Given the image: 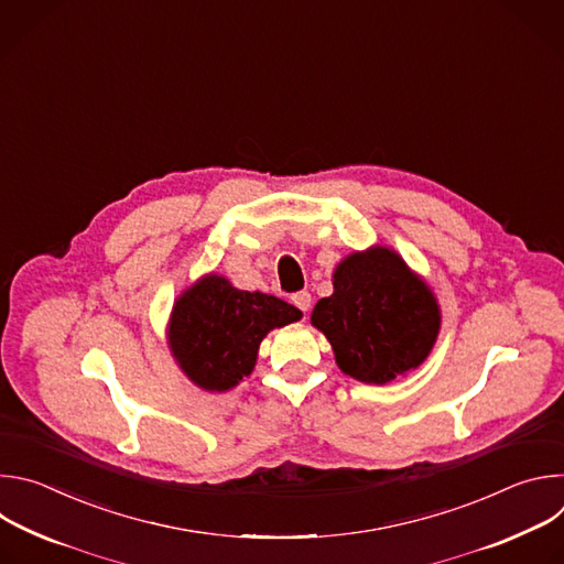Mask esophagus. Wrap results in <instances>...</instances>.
<instances>
[{
	"instance_id": "esophagus-1",
	"label": "esophagus",
	"mask_w": 564,
	"mask_h": 564,
	"mask_svg": "<svg viewBox=\"0 0 564 564\" xmlns=\"http://www.w3.org/2000/svg\"><path fill=\"white\" fill-rule=\"evenodd\" d=\"M292 303L305 314L307 310H310V305H312V296H310V292H296V294H292Z\"/></svg>"
}]
</instances>
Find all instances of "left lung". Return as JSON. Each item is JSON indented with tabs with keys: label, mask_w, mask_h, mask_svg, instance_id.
Listing matches in <instances>:
<instances>
[{
	"label": "left lung",
	"mask_w": 564,
	"mask_h": 564,
	"mask_svg": "<svg viewBox=\"0 0 564 564\" xmlns=\"http://www.w3.org/2000/svg\"><path fill=\"white\" fill-rule=\"evenodd\" d=\"M333 294L318 299L312 326L348 377L383 386L420 368L440 335L435 292L392 248L370 246L339 261Z\"/></svg>",
	"instance_id": "left-lung-1"
}]
</instances>
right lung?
Listing matches in <instances>:
<instances>
[{"label":"right lung","mask_w":564,"mask_h":564,"mask_svg":"<svg viewBox=\"0 0 564 564\" xmlns=\"http://www.w3.org/2000/svg\"><path fill=\"white\" fill-rule=\"evenodd\" d=\"M301 316V310L283 299L238 290L225 276L209 272L176 296L167 346L194 386L227 392L252 375L268 333Z\"/></svg>","instance_id":"add662e5"}]
</instances>
